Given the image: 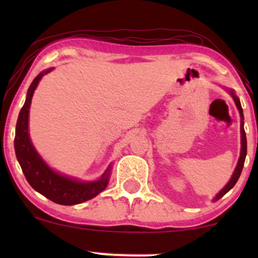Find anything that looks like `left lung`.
<instances>
[{
	"label": "left lung",
	"mask_w": 258,
	"mask_h": 258,
	"mask_svg": "<svg viewBox=\"0 0 258 258\" xmlns=\"http://www.w3.org/2000/svg\"><path fill=\"white\" fill-rule=\"evenodd\" d=\"M228 91V93L232 96V98L234 99V103H235L236 108H238L239 110V114H240V135H241V149H240V158L238 160V164H236V167L235 170H234V172L232 174V177H230L229 182L227 183L226 185H224V188L222 189V190L218 193L216 197L214 198V201L221 199L222 197H223L224 194H227L228 191L230 190V189L233 188L234 185H235V183L238 182L239 177H240L241 174V171H242V167H244V162H245V158H246V150H247V143H246V135H245V130H244V114H242V108H241V104H240V99L236 97L235 92L232 88H226Z\"/></svg>",
	"instance_id": "8db88e82"
}]
</instances>
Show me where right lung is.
<instances>
[{
	"label": "right lung",
	"mask_w": 258,
	"mask_h": 258,
	"mask_svg": "<svg viewBox=\"0 0 258 258\" xmlns=\"http://www.w3.org/2000/svg\"><path fill=\"white\" fill-rule=\"evenodd\" d=\"M52 70L53 68H49L38 74L29 87L25 103L18 116L14 149L23 173L35 190L59 205H76L97 197L108 186L111 164L97 180H81L54 171L37 153L29 136V110L38 82Z\"/></svg>",
	"instance_id": "1"
}]
</instances>
